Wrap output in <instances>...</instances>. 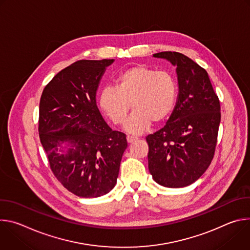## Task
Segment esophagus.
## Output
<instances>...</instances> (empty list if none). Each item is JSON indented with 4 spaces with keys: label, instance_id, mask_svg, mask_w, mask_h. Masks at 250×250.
<instances>
[{
    "label": "esophagus",
    "instance_id": "34e87169",
    "mask_svg": "<svg viewBox=\"0 0 250 250\" xmlns=\"http://www.w3.org/2000/svg\"><path fill=\"white\" fill-rule=\"evenodd\" d=\"M138 137L137 136H134V135H130V134H127L126 135V140L128 144H131V142H133L134 140H136Z\"/></svg>",
    "mask_w": 250,
    "mask_h": 250
}]
</instances>
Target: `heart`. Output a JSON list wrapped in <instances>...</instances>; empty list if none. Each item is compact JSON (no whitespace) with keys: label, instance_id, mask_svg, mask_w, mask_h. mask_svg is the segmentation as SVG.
Masks as SVG:
<instances>
[{"label":"heart","instance_id":"obj_1","mask_svg":"<svg viewBox=\"0 0 250 250\" xmlns=\"http://www.w3.org/2000/svg\"><path fill=\"white\" fill-rule=\"evenodd\" d=\"M177 93V83L170 73L146 65H134L118 75L116 86H104L101 90L99 104L115 125H122L132 103L134 111L125 127L128 131L140 132L151 122L159 124L170 116Z\"/></svg>","mask_w":250,"mask_h":250}]
</instances>
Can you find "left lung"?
<instances>
[{"mask_svg": "<svg viewBox=\"0 0 250 250\" xmlns=\"http://www.w3.org/2000/svg\"><path fill=\"white\" fill-rule=\"evenodd\" d=\"M175 65L179 96L166 125L146 136L148 169L158 184L186 187L209 166L218 142L221 104L207 71L188 56L163 51L153 54Z\"/></svg>", "mask_w": 250, "mask_h": 250, "instance_id": "left-lung-1", "label": "left lung"}]
</instances>
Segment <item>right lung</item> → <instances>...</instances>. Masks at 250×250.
Wrapping results in <instances>:
<instances>
[{
    "instance_id": "obj_1",
    "label": "right lung",
    "mask_w": 250,
    "mask_h": 250,
    "mask_svg": "<svg viewBox=\"0 0 250 250\" xmlns=\"http://www.w3.org/2000/svg\"><path fill=\"white\" fill-rule=\"evenodd\" d=\"M113 61H76L57 73L42 94L41 142L56 179L78 197L109 193L127 147L126 135L106 125L96 104L100 79ZM63 142L71 147L61 150Z\"/></svg>"
}]
</instances>
